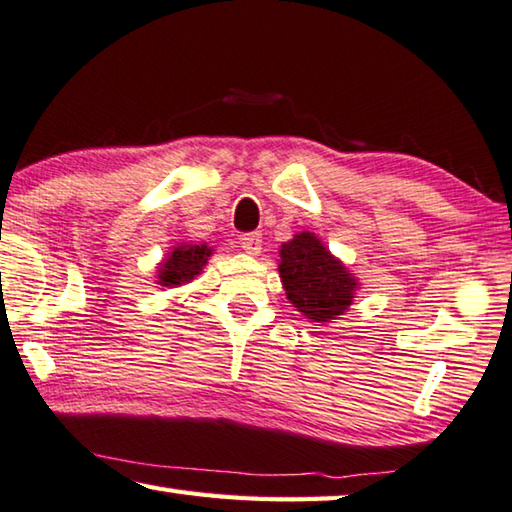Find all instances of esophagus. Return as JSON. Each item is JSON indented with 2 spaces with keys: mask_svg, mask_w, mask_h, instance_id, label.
Segmentation results:
<instances>
[{
  "mask_svg": "<svg viewBox=\"0 0 512 512\" xmlns=\"http://www.w3.org/2000/svg\"><path fill=\"white\" fill-rule=\"evenodd\" d=\"M239 248L244 250L246 255H259L262 253V235H259V232H253V235L239 237Z\"/></svg>",
  "mask_w": 512,
  "mask_h": 512,
  "instance_id": "esophagus-1",
  "label": "esophagus"
}]
</instances>
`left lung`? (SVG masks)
I'll use <instances>...</instances> for the list:
<instances>
[{"label": "left lung", "instance_id": "left-lung-1", "mask_svg": "<svg viewBox=\"0 0 512 512\" xmlns=\"http://www.w3.org/2000/svg\"><path fill=\"white\" fill-rule=\"evenodd\" d=\"M280 277L288 302L309 322L327 324L349 311L360 282L313 232H297L280 248Z\"/></svg>", "mask_w": 512, "mask_h": 512}]
</instances>
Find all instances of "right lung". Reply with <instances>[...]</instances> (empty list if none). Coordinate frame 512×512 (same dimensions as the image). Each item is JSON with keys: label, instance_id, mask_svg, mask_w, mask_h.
Instances as JSON below:
<instances>
[{"label": "right lung", "instance_id": "add662e5", "mask_svg": "<svg viewBox=\"0 0 512 512\" xmlns=\"http://www.w3.org/2000/svg\"><path fill=\"white\" fill-rule=\"evenodd\" d=\"M210 255L212 248L208 244H188V241H183V244L170 248V253L156 266L159 268L156 271V284L163 288L190 284L194 277L201 275Z\"/></svg>", "mask_w": 512, "mask_h": 512}]
</instances>
